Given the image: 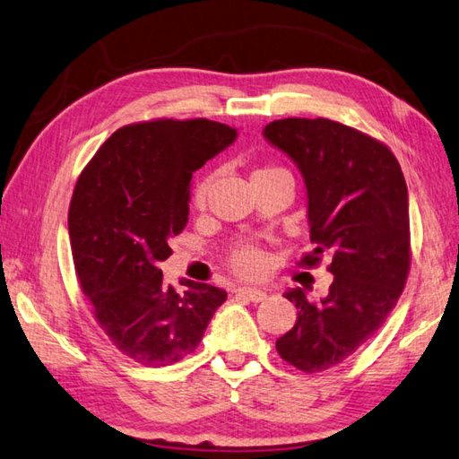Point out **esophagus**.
I'll return each mask as SVG.
<instances>
[{
  "mask_svg": "<svg viewBox=\"0 0 459 459\" xmlns=\"http://www.w3.org/2000/svg\"><path fill=\"white\" fill-rule=\"evenodd\" d=\"M238 297L246 299L249 302H263L264 299H267V292H263L259 289H249V287H239L238 290Z\"/></svg>",
  "mask_w": 459,
  "mask_h": 459,
  "instance_id": "1",
  "label": "esophagus"
}]
</instances>
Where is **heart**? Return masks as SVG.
Returning <instances> with one entry per match:
<instances>
[{"instance_id": "heart-1", "label": "heart", "mask_w": 459, "mask_h": 459, "mask_svg": "<svg viewBox=\"0 0 459 459\" xmlns=\"http://www.w3.org/2000/svg\"><path fill=\"white\" fill-rule=\"evenodd\" d=\"M279 169L281 167H264V169H259V170L253 172V175H257V172L279 170ZM213 185H216V175H213V172H208L206 177H202L198 180V185L195 186V192H192V202H195L196 208L206 206L210 196H212ZM230 264H231L233 271L243 274V277H257V274L264 267V257H263V253L257 247L243 246V247H238L236 251L231 253Z\"/></svg>"}]
</instances>
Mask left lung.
I'll use <instances>...</instances> for the list:
<instances>
[{"label":"left lung","mask_w":459,"mask_h":459,"mask_svg":"<svg viewBox=\"0 0 459 459\" xmlns=\"http://www.w3.org/2000/svg\"><path fill=\"white\" fill-rule=\"evenodd\" d=\"M274 147L297 162L308 192L310 241L300 267L330 257L328 297H284L297 324L277 340L292 368L318 373L368 343L396 307L411 271L409 192L399 160L381 141L324 117H287L264 127Z\"/></svg>","instance_id":"left-lung-1"}]
</instances>
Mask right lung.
Returning <instances> with one entry per match:
<instances>
[{
	"mask_svg": "<svg viewBox=\"0 0 459 459\" xmlns=\"http://www.w3.org/2000/svg\"><path fill=\"white\" fill-rule=\"evenodd\" d=\"M236 135L206 117L139 121L117 129L76 180L68 233L80 289L109 342L145 368L195 351L228 297L195 281L178 294L159 263L188 221L192 172Z\"/></svg>",
	"mask_w": 459,
	"mask_h": 459,
	"instance_id": "obj_1",
	"label": "right lung"
}]
</instances>
